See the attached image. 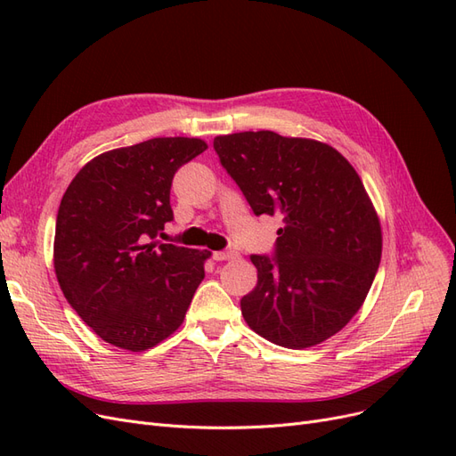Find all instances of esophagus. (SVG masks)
<instances>
[{
    "label": "esophagus",
    "mask_w": 456,
    "mask_h": 456,
    "mask_svg": "<svg viewBox=\"0 0 456 456\" xmlns=\"http://www.w3.org/2000/svg\"><path fill=\"white\" fill-rule=\"evenodd\" d=\"M238 253L236 251H215L213 258L215 260H230V258H236Z\"/></svg>",
    "instance_id": "obj_1"
}]
</instances>
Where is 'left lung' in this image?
Here are the masks:
<instances>
[{"mask_svg":"<svg viewBox=\"0 0 456 456\" xmlns=\"http://www.w3.org/2000/svg\"><path fill=\"white\" fill-rule=\"evenodd\" d=\"M213 148L253 213L283 218L272 256L251 255L247 325L293 350L333 337L362 308L382 255L360 175L329 144L273 131L216 136Z\"/></svg>","mask_w":456,"mask_h":456,"instance_id":"obj_1","label":"left lung"}]
</instances>
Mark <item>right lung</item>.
Segmentation results:
<instances>
[{"instance_id":"obj_1","label":"right lung","mask_w":456,"mask_h":456,"mask_svg":"<svg viewBox=\"0 0 456 456\" xmlns=\"http://www.w3.org/2000/svg\"><path fill=\"white\" fill-rule=\"evenodd\" d=\"M207 144L163 136L104 151L64 191L54 272L66 300L96 335L142 352L184 322L209 251L159 243L173 220L171 184Z\"/></svg>"}]
</instances>
